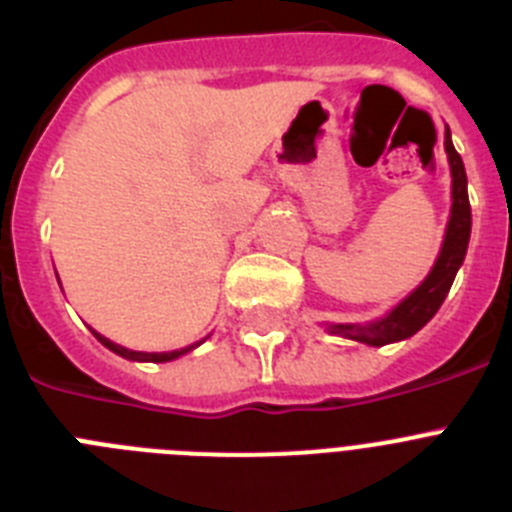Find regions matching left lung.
<instances>
[{
	"instance_id": "8db88e82",
	"label": "left lung",
	"mask_w": 512,
	"mask_h": 512,
	"mask_svg": "<svg viewBox=\"0 0 512 512\" xmlns=\"http://www.w3.org/2000/svg\"><path fill=\"white\" fill-rule=\"evenodd\" d=\"M446 153H449L451 164V220L446 228V238H443L441 253H438L436 266L431 274L425 277V282L415 289L408 300H402L387 318L377 320L369 325H328L330 333L338 336L354 338V341L369 343V346H384V343L405 341L413 333H418L428 320L438 312L443 305L446 295H449L451 284H454L456 271H459L461 261L467 256L469 233H472V207H469L467 194V171H464V161L456 153L454 143H451V133L446 130Z\"/></svg>"
}]
</instances>
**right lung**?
<instances>
[{"label":"right lung","mask_w":512,"mask_h":512,"mask_svg":"<svg viewBox=\"0 0 512 512\" xmlns=\"http://www.w3.org/2000/svg\"><path fill=\"white\" fill-rule=\"evenodd\" d=\"M92 333H94V330H92ZM94 336H97V341L102 343V346H107V348H110V351H115V354L125 356V359H130V361H171V359H176V356L187 354V351H192V348L200 346V343H194V346L182 348V351H169V354H143V351H128V348L117 346V343L107 341V338L99 336V333H94Z\"/></svg>","instance_id":"obj_1"}]
</instances>
